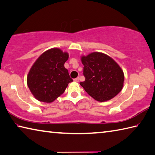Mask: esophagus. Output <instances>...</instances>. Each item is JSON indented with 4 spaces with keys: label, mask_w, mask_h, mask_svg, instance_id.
Masks as SVG:
<instances>
[{
    "label": "esophagus",
    "mask_w": 155,
    "mask_h": 155,
    "mask_svg": "<svg viewBox=\"0 0 155 155\" xmlns=\"http://www.w3.org/2000/svg\"><path fill=\"white\" fill-rule=\"evenodd\" d=\"M74 81H75V82H78V81H79V77H77V78H74Z\"/></svg>",
    "instance_id": "34e87169"
}]
</instances>
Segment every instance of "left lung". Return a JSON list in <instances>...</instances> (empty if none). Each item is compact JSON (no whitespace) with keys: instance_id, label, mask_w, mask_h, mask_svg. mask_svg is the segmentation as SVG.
I'll return each mask as SVG.
<instances>
[{"instance_id":"8db88e82","label":"left lung","mask_w":155,"mask_h":155,"mask_svg":"<svg viewBox=\"0 0 155 155\" xmlns=\"http://www.w3.org/2000/svg\"><path fill=\"white\" fill-rule=\"evenodd\" d=\"M85 81L80 85L90 96L98 102H106L121 91L124 83L123 70L105 53L93 52L81 56Z\"/></svg>"}]
</instances>
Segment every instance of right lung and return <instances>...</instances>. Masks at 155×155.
I'll use <instances>...</instances> for the list:
<instances>
[{
  "label": "right lung",
  "mask_w": 155,
  "mask_h": 155,
  "mask_svg": "<svg viewBox=\"0 0 155 155\" xmlns=\"http://www.w3.org/2000/svg\"><path fill=\"white\" fill-rule=\"evenodd\" d=\"M69 57L59 48L46 51L35 61L27 76V84L36 100L52 102L65 91L70 77L64 64Z\"/></svg>",
  "instance_id": "right-lung-1"
}]
</instances>
